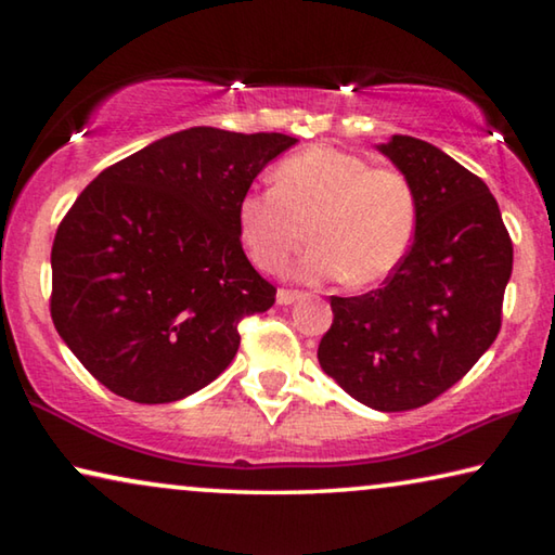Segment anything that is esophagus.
I'll use <instances>...</instances> for the list:
<instances>
[{"instance_id":"esophagus-1","label":"esophagus","mask_w":555,"mask_h":555,"mask_svg":"<svg viewBox=\"0 0 555 555\" xmlns=\"http://www.w3.org/2000/svg\"><path fill=\"white\" fill-rule=\"evenodd\" d=\"M300 296V291H294V288H279V294H276V304L279 306H288V304H294V300H298Z\"/></svg>"}]
</instances>
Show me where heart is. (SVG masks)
Listing matches in <instances>:
<instances>
[{
	"mask_svg": "<svg viewBox=\"0 0 555 555\" xmlns=\"http://www.w3.org/2000/svg\"><path fill=\"white\" fill-rule=\"evenodd\" d=\"M311 237L318 242L296 264L306 279H347L374 286L406 259L418 228V198L397 168H372L367 158L313 146L281 162L274 185L240 198L237 228L257 267L276 271Z\"/></svg>",
	"mask_w": 555,
	"mask_h": 555,
	"instance_id": "b5f03b06",
	"label": "heart"
}]
</instances>
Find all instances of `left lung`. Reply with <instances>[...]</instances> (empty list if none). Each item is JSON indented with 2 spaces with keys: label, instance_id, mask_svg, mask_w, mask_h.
Wrapping results in <instances>:
<instances>
[{
  "label": "left lung",
  "instance_id": "1",
  "mask_svg": "<svg viewBox=\"0 0 555 555\" xmlns=\"http://www.w3.org/2000/svg\"><path fill=\"white\" fill-rule=\"evenodd\" d=\"M418 198L416 237L382 288L331 296L323 372L364 406H426L473 370L502 327L514 247L490 188L421 139L377 146Z\"/></svg>",
  "mask_w": 555,
  "mask_h": 555
}]
</instances>
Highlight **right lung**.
I'll use <instances>...</instances> for the list:
<instances>
[{
  "instance_id": "right-lung-1",
  "label": "right lung",
  "mask_w": 555,
  "mask_h": 555,
  "mask_svg": "<svg viewBox=\"0 0 555 555\" xmlns=\"http://www.w3.org/2000/svg\"><path fill=\"white\" fill-rule=\"evenodd\" d=\"M288 134L191 127L105 168L55 232L51 318L92 377L137 403L191 397L228 370L242 318L274 306L237 205Z\"/></svg>"
}]
</instances>
